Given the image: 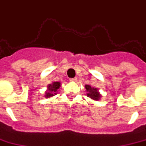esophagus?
Wrapping results in <instances>:
<instances>
[{
    "instance_id": "34e87169",
    "label": "esophagus",
    "mask_w": 146,
    "mask_h": 146,
    "mask_svg": "<svg viewBox=\"0 0 146 146\" xmlns=\"http://www.w3.org/2000/svg\"><path fill=\"white\" fill-rule=\"evenodd\" d=\"M70 81H76L77 80V77H74V78H70Z\"/></svg>"
}]
</instances>
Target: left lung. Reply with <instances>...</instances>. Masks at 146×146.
<instances>
[{
	"mask_svg": "<svg viewBox=\"0 0 146 146\" xmlns=\"http://www.w3.org/2000/svg\"><path fill=\"white\" fill-rule=\"evenodd\" d=\"M86 89H87V96L93 100H98L100 99V94L98 92V90L97 88H94V87H91L90 85H86L85 86Z\"/></svg>",
	"mask_w": 146,
	"mask_h": 146,
	"instance_id": "8db88e82",
	"label": "left lung"
}]
</instances>
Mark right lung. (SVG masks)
Returning <instances> with one entry per match:
<instances>
[{
	"label": "right lung",
	"instance_id": "add662e5",
	"mask_svg": "<svg viewBox=\"0 0 146 146\" xmlns=\"http://www.w3.org/2000/svg\"><path fill=\"white\" fill-rule=\"evenodd\" d=\"M60 87V83L59 82H54L52 84H49L48 86V91L46 93V98H51L54 94H56V93L57 91V90L59 89Z\"/></svg>",
	"mask_w": 146,
	"mask_h": 146
}]
</instances>
